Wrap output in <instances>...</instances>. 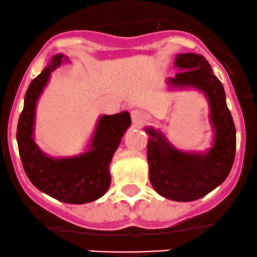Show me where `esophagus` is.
Listing matches in <instances>:
<instances>
[{
    "mask_svg": "<svg viewBox=\"0 0 257 257\" xmlns=\"http://www.w3.org/2000/svg\"><path fill=\"white\" fill-rule=\"evenodd\" d=\"M131 118L132 122L136 123V125H141V123L146 122V115H145L141 110H132Z\"/></svg>",
    "mask_w": 257,
    "mask_h": 257,
    "instance_id": "34e87169",
    "label": "esophagus"
}]
</instances>
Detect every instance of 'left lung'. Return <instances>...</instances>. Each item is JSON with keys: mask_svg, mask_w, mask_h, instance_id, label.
Returning <instances> with one entry per match:
<instances>
[{"mask_svg": "<svg viewBox=\"0 0 257 257\" xmlns=\"http://www.w3.org/2000/svg\"><path fill=\"white\" fill-rule=\"evenodd\" d=\"M179 68L168 83L192 86L208 97L210 120L215 131L213 147L207 153H184L168 144L161 132L146 128L150 135L147 160L150 181L158 194L176 202H192L204 197L226 179L236 151V130L226 106L223 84L213 74L203 55L178 54L174 62Z\"/></svg>", "mask_w": 257, "mask_h": 257, "instance_id": "1", "label": "left lung"}]
</instances>
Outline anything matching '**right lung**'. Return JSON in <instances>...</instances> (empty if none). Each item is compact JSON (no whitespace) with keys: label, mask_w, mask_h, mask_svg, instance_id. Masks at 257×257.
Returning <instances> with one entry per match:
<instances>
[{"label":"right lung","mask_w":257,"mask_h":257,"mask_svg":"<svg viewBox=\"0 0 257 257\" xmlns=\"http://www.w3.org/2000/svg\"><path fill=\"white\" fill-rule=\"evenodd\" d=\"M63 62V54L53 57L48 67L31 81L25 96V106L17 126V144L23 169L33 183L46 194L70 204L94 202L105 194L111 183L109 166L131 116L123 111L102 115L92 136L90 150L71 158H50L33 140L36 104L50 73Z\"/></svg>","instance_id":"1"}]
</instances>
